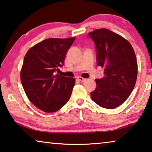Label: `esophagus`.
I'll use <instances>...</instances> for the list:
<instances>
[{
  "mask_svg": "<svg viewBox=\"0 0 152 152\" xmlns=\"http://www.w3.org/2000/svg\"><path fill=\"white\" fill-rule=\"evenodd\" d=\"M77 80L78 81H81V82H83V81H84L85 80H86V79H84V78H83V77H78L77 78Z\"/></svg>",
  "mask_w": 152,
  "mask_h": 152,
  "instance_id": "esophagus-1",
  "label": "esophagus"
}]
</instances>
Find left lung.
Instances as JSON below:
<instances>
[{"instance_id":"1","label":"left lung","mask_w":152,"mask_h":152,"mask_svg":"<svg viewBox=\"0 0 152 152\" xmlns=\"http://www.w3.org/2000/svg\"><path fill=\"white\" fill-rule=\"evenodd\" d=\"M94 42L96 64L104 68L103 78L96 79V87L91 92L92 101L99 106L114 109L132 92L137 78V61L127 40L107 28L88 34Z\"/></svg>"}]
</instances>
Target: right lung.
<instances>
[{"label": "right lung", "instance_id": "right-lung-1", "mask_svg": "<svg viewBox=\"0 0 152 152\" xmlns=\"http://www.w3.org/2000/svg\"><path fill=\"white\" fill-rule=\"evenodd\" d=\"M75 38H49L26 53L20 80L31 102L45 113H54L69 102L75 80L56 75Z\"/></svg>", "mask_w": 152, "mask_h": 152}]
</instances>
